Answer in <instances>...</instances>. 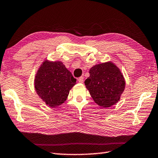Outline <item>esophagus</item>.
<instances>
[{"mask_svg": "<svg viewBox=\"0 0 158 158\" xmlns=\"http://www.w3.org/2000/svg\"><path fill=\"white\" fill-rule=\"evenodd\" d=\"M78 81L79 83H83V77H80L79 78H78Z\"/></svg>", "mask_w": 158, "mask_h": 158, "instance_id": "1", "label": "esophagus"}]
</instances>
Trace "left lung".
<instances>
[{
    "label": "left lung",
    "instance_id": "1",
    "mask_svg": "<svg viewBox=\"0 0 158 158\" xmlns=\"http://www.w3.org/2000/svg\"><path fill=\"white\" fill-rule=\"evenodd\" d=\"M89 73L84 83L95 103L105 108L118 103L125 87L124 77L118 68L108 61L92 66Z\"/></svg>",
    "mask_w": 158,
    "mask_h": 158
}]
</instances>
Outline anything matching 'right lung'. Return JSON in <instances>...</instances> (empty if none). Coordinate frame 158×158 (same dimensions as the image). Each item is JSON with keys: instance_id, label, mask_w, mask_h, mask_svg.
I'll list each match as a JSON object with an SVG mask.
<instances>
[{"instance_id": "1", "label": "right lung", "mask_w": 158, "mask_h": 158, "mask_svg": "<svg viewBox=\"0 0 158 158\" xmlns=\"http://www.w3.org/2000/svg\"><path fill=\"white\" fill-rule=\"evenodd\" d=\"M77 79L60 61L45 60L37 71L35 89L45 103L56 107L64 103Z\"/></svg>"}]
</instances>
